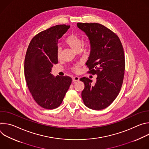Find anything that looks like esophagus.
I'll return each instance as SVG.
<instances>
[{
    "label": "esophagus",
    "instance_id": "1",
    "mask_svg": "<svg viewBox=\"0 0 149 149\" xmlns=\"http://www.w3.org/2000/svg\"><path fill=\"white\" fill-rule=\"evenodd\" d=\"M79 79V77L78 76H75L72 78V81L74 82H75L76 81H78Z\"/></svg>",
    "mask_w": 149,
    "mask_h": 149
}]
</instances>
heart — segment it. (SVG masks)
<instances>
[{
  "instance_id": "obj_1",
  "label": "heart",
  "mask_w": 149,
  "mask_h": 149,
  "mask_svg": "<svg viewBox=\"0 0 149 149\" xmlns=\"http://www.w3.org/2000/svg\"><path fill=\"white\" fill-rule=\"evenodd\" d=\"M65 43L71 48L74 51H78L79 50L80 48L81 47L82 44V40L80 36L77 35L75 33H71L69 35L66 39H65ZM84 48L85 50H89L91 48V45L90 42H87L84 45ZM61 55V48H58L57 49V57L59 58ZM74 72H78L79 71V64L77 65L72 68Z\"/></svg>"
}]
</instances>
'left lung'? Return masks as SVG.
I'll list each match as a JSON object with an SVG mask.
<instances>
[{
    "label": "left lung",
    "instance_id": "obj_1",
    "mask_svg": "<svg viewBox=\"0 0 149 149\" xmlns=\"http://www.w3.org/2000/svg\"><path fill=\"white\" fill-rule=\"evenodd\" d=\"M78 27L88 36L91 51L86 63L88 73L97 75V81L82 77L85 87L81 96L87 107L99 110L107 108L118 95L125 70L124 49L118 36L97 23H78Z\"/></svg>",
    "mask_w": 149,
    "mask_h": 149
}]
</instances>
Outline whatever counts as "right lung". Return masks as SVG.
I'll return each mask as SVG.
<instances>
[{
	"label": "right lung",
	"mask_w": 149,
	"mask_h": 149,
	"mask_svg": "<svg viewBox=\"0 0 149 149\" xmlns=\"http://www.w3.org/2000/svg\"><path fill=\"white\" fill-rule=\"evenodd\" d=\"M70 27L58 25L38 33L27 49L24 63L27 86L35 102L45 109L59 107L72 82L70 77L51 74L52 67L58 62V40Z\"/></svg>",
	"instance_id": "obj_1"
}]
</instances>
